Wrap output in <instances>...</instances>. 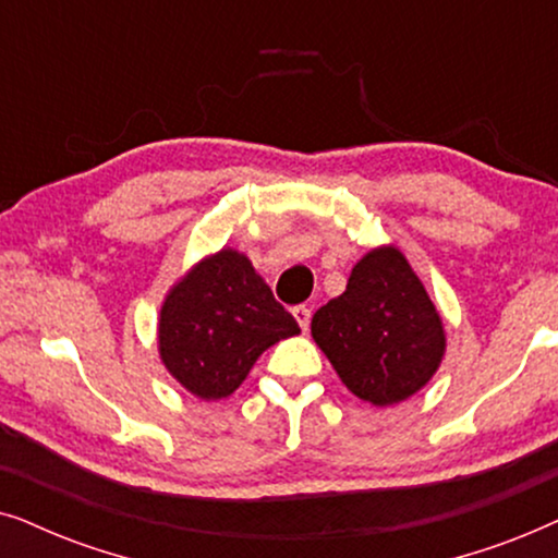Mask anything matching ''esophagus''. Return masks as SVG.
I'll return each mask as SVG.
<instances>
[{
	"label": "esophagus",
	"instance_id": "esophagus-1",
	"mask_svg": "<svg viewBox=\"0 0 558 558\" xmlns=\"http://www.w3.org/2000/svg\"><path fill=\"white\" fill-rule=\"evenodd\" d=\"M293 318H295V322H299L301 329L306 331L308 324H311V311H308L306 306H295V308H293Z\"/></svg>",
	"mask_w": 558,
	"mask_h": 558
}]
</instances>
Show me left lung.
I'll return each instance as SVG.
<instances>
[{"instance_id":"1","label":"left lung","mask_w":558,"mask_h":558,"mask_svg":"<svg viewBox=\"0 0 558 558\" xmlns=\"http://www.w3.org/2000/svg\"><path fill=\"white\" fill-rule=\"evenodd\" d=\"M311 337L347 390L375 408L413 398L447 354L441 314L396 244L362 255L347 291L311 318Z\"/></svg>"}]
</instances>
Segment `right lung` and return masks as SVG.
I'll return each instance as SVG.
<instances>
[{
  "label": "right lung",
  "mask_w": 558,
  "mask_h": 558,
  "mask_svg": "<svg viewBox=\"0 0 558 558\" xmlns=\"http://www.w3.org/2000/svg\"><path fill=\"white\" fill-rule=\"evenodd\" d=\"M301 333L272 299L252 259L221 247L170 286L158 316V354L173 380L198 400L229 398L259 354Z\"/></svg>",
  "instance_id": "1"
}]
</instances>
